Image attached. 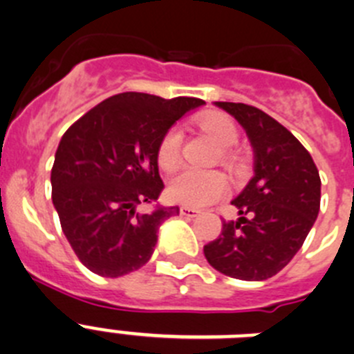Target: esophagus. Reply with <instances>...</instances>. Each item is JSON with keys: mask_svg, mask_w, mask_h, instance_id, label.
Segmentation results:
<instances>
[{"mask_svg": "<svg viewBox=\"0 0 354 354\" xmlns=\"http://www.w3.org/2000/svg\"><path fill=\"white\" fill-rule=\"evenodd\" d=\"M198 212L200 211L192 207H180V216H184V218H195V216H198Z\"/></svg>", "mask_w": 354, "mask_h": 354, "instance_id": "1", "label": "esophagus"}]
</instances>
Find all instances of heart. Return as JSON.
Instances as JSON below:
<instances>
[{
	"label": "heart",
	"mask_w": 354,
	"mask_h": 354,
	"mask_svg": "<svg viewBox=\"0 0 354 354\" xmlns=\"http://www.w3.org/2000/svg\"><path fill=\"white\" fill-rule=\"evenodd\" d=\"M198 126L223 147L221 162L225 167H236L239 156L236 150L230 149L239 142V129H237L236 122L223 113H211L200 118ZM180 158H183V131L174 126L165 131L159 140L156 159H158L159 168L170 174L180 165ZM227 192L228 183L223 174L192 170V168L175 175L168 187L171 200L183 205H189V207H204L214 200L221 198Z\"/></svg>",
	"instance_id": "heart-1"
}]
</instances>
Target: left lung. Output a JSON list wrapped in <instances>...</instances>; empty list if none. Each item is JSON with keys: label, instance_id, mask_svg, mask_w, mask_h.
I'll list each match as a JSON object with an SVG mask.
<instances>
[{"label": "left lung", "instance_id": "obj_1", "mask_svg": "<svg viewBox=\"0 0 354 354\" xmlns=\"http://www.w3.org/2000/svg\"><path fill=\"white\" fill-rule=\"evenodd\" d=\"M245 127L255 152V175L232 204L237 221H225L204 246L216 271L259 282L277 274L298 253L321 205L314 159L289 129L255 106L216 102Z\"/></svg>", "mask_w": 354, "mask_h": 354}]
</instances>
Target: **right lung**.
I'll return each instance as SVG.
<instances>
[{
	"label": "right lung",
	"mask_w": 354,
	"mask_h": 354,
	"mask_svg": "<svg viewBox=\"0 0 354 354\" xmlns=\"http://www.w3.org/2000/svg\"><path fill=\"white\" fill-rule=\"evenodd\" d=\"M202 99H162L140 92L109 97L65 131L51 170L53 204L83 266L117 278L149 262L162 221L179 207L154 205L161 195L156 150L165 131Z\"/></svg>",
	"instance_id": "add662e5"
}]
</instances>
